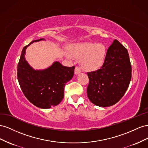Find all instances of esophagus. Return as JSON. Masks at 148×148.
<instances>
[{
	"mask_svg": "<svg viewBox=\"0 0 148 148\" xmlns=\"http://www.w3.org/2000/svg\"><path fill=\"white\" fill-rule=\"evenodd\" d=\"M81 72V69L79 66H75V70H74V73L75 74H78Z\"/></svg>",
	"mask_w": 148,
	"mask_h": 148,
	"instance_id": "1",
	"label": "esophagus"
}]
</instances>
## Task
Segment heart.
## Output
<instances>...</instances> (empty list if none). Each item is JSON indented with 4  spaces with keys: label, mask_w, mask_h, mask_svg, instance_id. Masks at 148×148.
Returning a JSON list of instances; mask_svg holds the SVG:
<instances>
[{
    "label": "heart",
    "mask_w": 148,
    "mask_h": 148,
    "mask_svg": "<svg viewBox=\"0 0 148 148\" xmlns=\"http://www.w3.org/2000/svg\"><path fill=\"white\" fill-rule=\"evenodd\" d=\"M69 51L72 56L81 60L83 69L92 71L100 69L103 64L106 58L107 48L102 43L84 42L71 46ZM67 56L71 58L68 54Z\"/></svg>",
    "instance_id": "heart-1"
}]
</instances>
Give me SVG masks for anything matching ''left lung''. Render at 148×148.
I'll return each instance as SVG.
<instances>
[{
	"label": "left lung",
	"instance_id": "8db88e82",
	"mask_svg": "<svg viewBox=\"0 0 148 148\" xmlns=\"http://www.w3.org/2000/svg\"><path fill=\"white\" fill-rule=\"evenodd\" d=\"M88 99L99 107L115 105L123 97L132 79V65L128 51L115 40L108 48L100 69L87 73Z\"/></svg>",
	"mask_w": 148,
	"mask_h": 148
}]
</instances>
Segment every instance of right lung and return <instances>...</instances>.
Returning a JSON list of instances; mask_svg holds the SVG:
<instances>
[{
    "label": "right lung",
    "mask_w": 148,
    "mask_h": 148,
    "mask_svg": "<svg viewBox=\"0 0 148 148\" xmlns=\"http://www.w3.org/2000/svg\"><path fill=\"white\" fill-rule=\"evenodd\" d=\"M34 40L23 48L17 66V78L24 95L32 104L41 108L56 106L64 97L66 84L73 78L75 66L66 67L55 62L47 69L35 71L25 59V49Z\"/></svg>",
    "instance_id": "add662e5"
}]
</instances>
